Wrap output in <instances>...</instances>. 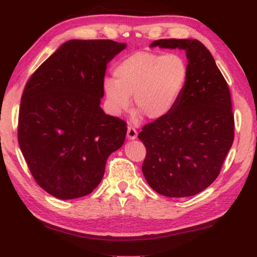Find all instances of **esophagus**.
Here are the masks:
<instances>
[{"label":"esophagus","instance_id":"34e87169","mask_svg":"<svg viewBox=\"0 0 257 257\" xmlns=\"http://www.w3.org/2000/svg\"><path fill=\"white\" fill-rule=\"evenodd\" d=\"M137 136H138L137 130L135 127H132V126H128V127H127V135H126L127 139L128 140H135V139H137Z\"/></svg>","mask_w":257,"mask_h":257}]
</instances>
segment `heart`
<instances>
[{"mask_svg": "<svg viewBox=\"0 0 257 257\" xmlns=\"http://www.w3.org/2000/svg\"><path fill=\"white\" fill-rule=\"evenodd\" d=\"M114 78L103 81L111 112L126 111L133 96L135 106L147 119H162L172 112L188 77V67L178 54L136 52L113 69Z\"/></svg>", "mask_w": 257, "mask_h": 257, "instance_id": "heart-1", "label": "heart"}]
</instances>
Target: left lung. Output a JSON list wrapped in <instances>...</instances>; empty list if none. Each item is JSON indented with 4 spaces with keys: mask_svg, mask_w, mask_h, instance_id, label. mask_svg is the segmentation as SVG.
Here are the masks:
<instances>
[{
    "mask_svg": "<svg viewBox=\"0 0 257 257\" xmlns=\"http://www.w3.org/2000/svg\"><path fill=\"white\" fill-rule=\"evenodd\" d=\"M185 51L188 77L168 116L145 125L138 138L147 150L143 174L160 195L189 197L220 173L234 139L227 82L210 51L197 39H159L151 47Z\"/></svg>",
    "mask_w": 257,
    "mask_h": 257,
    "instance_id": "8db88e82",
    "label": "left lung"
}]
</instances>
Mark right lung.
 <instances>
[{
	"mask_svg": "<svg viewBox=\"0 0 257 257\" xmlns=\"http://www.w3.org/2000/svg\"><path fill=\"white\" fill-rule=\"evenodd\" d=\"M126 48L112 40H68L30 77L21 99L18 144L30 172L59 199L89 195L126 122L102 110L106 65Z\"/></svg>",
	"mask_w": 257,
	"mask_h": 257,
	"instance_id": "add662e5",
	"label": "right lung"
}]
</instances>
